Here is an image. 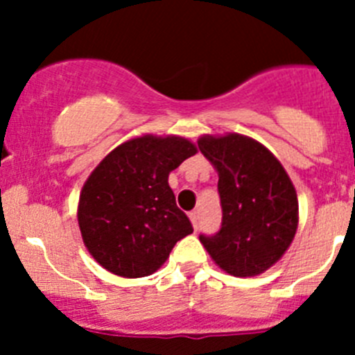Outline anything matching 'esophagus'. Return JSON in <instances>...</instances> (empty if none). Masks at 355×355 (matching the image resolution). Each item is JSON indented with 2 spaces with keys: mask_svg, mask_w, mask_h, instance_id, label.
Instances as JSON below:
<instances>
[{
  "mask_svg": "<svg viewBox=\"0 0 355 355\" xmlns=\"http://www.w3.org/2000/svg\"><path fill=\"white\" fill-rule=\"evenodd\" d=\"M190 220H192L193 229L199 227V211H192V213H190Z\"/></svg>",
  "mask_w": 355,
  "mask_h": 355,
  "instance_id": "obj_1",
  "label": "esophagus"
}]
</instances>
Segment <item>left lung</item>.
I'll list each match as a JSON object with an SVG mask.
<instances>
[{
  "instance_id": "obj_1",
  "label": "left lung",
  "mask_w": 355,
  "mask_h": 355,
  "mask_svg": "<svg viewBox=\"0 0 355 355\" xmlns=\"http://www.w3.org/2000/svg\"><path fill=\"white\" fill-rule=\"evenodd\" d=\"M200 153L218 172L220 231L199 240L227 274L252 277L283 258L299 225L290 175L263 144L245 135H205Z\"/></svg>"
}]
</instances>
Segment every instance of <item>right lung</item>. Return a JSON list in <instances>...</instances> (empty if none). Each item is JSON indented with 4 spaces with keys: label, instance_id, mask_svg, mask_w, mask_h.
Masks as SVG:
<instances>
[{
    "label": "right lung",
    "instance_id": "add662e5",
    "mask_svg": "<svg viewBox=\"0 0 355 355\" xmlns=\"http://www.w3.org/2000/svg\"><path fill=\"white\" fill-rule=\"evenodd\" d=\"M196 153L183 137L144 135L115 147L94 168L81 188L78 224L85 247L103 268L121 277H146L193 233L175 205L168 174Z\"/></svg>",
    "mask_w": 355,
    "mask_h": 355
}]
</instances>
